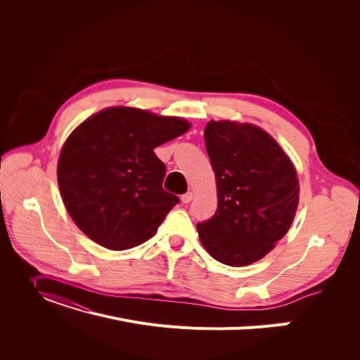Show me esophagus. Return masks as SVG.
Segmentation results:
<instances>
[{
    "mask_svg": "<svg viewBox=\"0 0 360 360\" xmlns=\"http://www.w3.org/2000/svg\"><path fill=\"white\" fill-rule=\"evenodd\" d=\"M193 198H194V194H193L191 191H188V193H185L184 195H181V201H182L184 204H188Z\"/></svg>",
    "mask_w": 360,
    "mask_h": 360,
    "instance_id": "1",
    "label": "esophagus"
}]
</instances>
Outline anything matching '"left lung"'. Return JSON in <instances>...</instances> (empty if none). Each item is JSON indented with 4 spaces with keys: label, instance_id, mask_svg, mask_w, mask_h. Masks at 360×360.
I'll return each mask as SVG.
<instances>
[{
    "label": "left lung",
    "instance_id": "1",
    "mask_svg": "<svg viewBox=\"0 0 360 360\" xmlns=\"http://www.w3.org/2000/svg\"><path fill=\"white\" fill-rule=\"evenodd\" d=\"M217 184L216 214L197 224L202 247L232 267L267 255L299 204L296 169L278 143L252 124L210 121L204 131Z\"/></svg>",
    "mask_w": 360,
    "mask_h": 360
}]
</instances>
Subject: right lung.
<instances>
[{"label": "right lung", "mask_w": 360, "mask_h": 360, "mask_svg": "<svg viewBox=\"0 0 360 360\" xmlns=\"http://www.w3.org/2000/svg\"><path fill=\"white\" fill-rule=\"evenodd\" d=\"M190 129L182 118L108 108L75 128L63 146L58 185L79 229L112 251L134 248L158 232L179 198L163 190L155 148Z\"/></svg>", "instance_id": "add662e5"}]
</instances>
